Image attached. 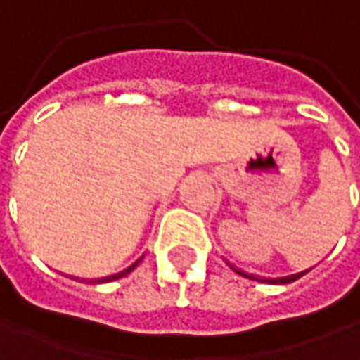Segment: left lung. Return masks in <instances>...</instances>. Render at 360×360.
<instances>
[{"instance_id": "obj_1", "label": "left lung", "mask_w": 360, "mask_h": 360, "mask_svg": "<svg viewBox=\"0 0 360 360\" xmlns=\"http://www.w3.org/2000/svg\"><path fill=\"white\" fill-rule=\"evenodd\" d=\"M292 280H297V276H295V278H282L280 282H292Z\"/></svg>"}]
</instances>
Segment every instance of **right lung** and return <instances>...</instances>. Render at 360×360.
Segmentation results:
<instances>
[{
    "label": "right lung",
    "instance_id": "right-lung-1",
    "mask_svg": "<svg viewBox=\"0 0 360 360\" xmlns=\"http://www.w3.org/2000/svg\"><path fill=\"white\" fill-rule=\"evenodd\" d=\"M133 267H136V265H133ZM133 267H131V269H133ZM131 269H127V274H129V271H131ZM118 276H120V274H118ZM118 276H116V278H118ZM122 276H124V274H122Z\"/></svg>",
    "mask_w": 360,
    "mask_h": 360
}]
</instances>
